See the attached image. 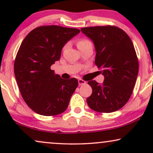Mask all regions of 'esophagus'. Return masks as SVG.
<instances>
[{
  "instance_id": "esophagus-1",
  "label": "esophagus",
  "mask_w": 153,
  "mask_h": 153,
  "mask_svg": "<svg viewBox=\"0 0 153 153\" xmlns=\"http://www.w3.org/2000/svg\"><path fill=\"white\" fill-rule=\"evenodd\" d=\"M86 83V81L83 80L82 79H79L78 80V84L79 85H85Z\"/></svg>"
}]
</instances>
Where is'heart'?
<instances>
[{
  "label": "heart",
  "instance_id": "1",
  "mask_svg": "<svg viewBox=\"0 0 153 153\" xmlns=\"http://www.w3.org/2000/svg\"><path fill=\"white\" fill-rule=\"evenodd\" d=\"M89 42H89L88 40L85 39H80L78 42V44H77V45H78V47H80L82 46V45H86V44L89 43Z\"/></svg>",
  "mask_w": 153,
  "mask_h": 153
}]
</instances>
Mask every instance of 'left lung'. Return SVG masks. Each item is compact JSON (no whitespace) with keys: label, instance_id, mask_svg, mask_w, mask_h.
<instances>
[{"label":"left lung","instance_id":"1","mask_svg":"<svg viewBox=\"0 0 153 153\" xmlns=\"http://www.w3.org/2000/svg\"><path fill=\"white\" fill-rule=\"evenodd\" d=\"M81 31L94 42L95 64L104 76L102 84L88 82L93 90L88 105L100 113L116 111L129 101L137 78L139 62L132 42L114 26L85 27Z\"/></svg>","mask_w":153,"mask_h":153}]
</instances>
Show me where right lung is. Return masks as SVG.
<instances>
[{
	"label": "right lung",
	"mask_w": 153,
	"mask_h": 153,
	"mask_svg": "<svg viewBox=\"0 0 153 153\" xmlns=\"http://www.w3.org/2000/svg\"><path fill=\"white\" fill-rule=\"evenodd\" d=\"M78 33L73 28L39 26L21 44L14 62L15 77L23 99L39 114L57 115L68 108L78 80L61 78L50 68L60 58L64 45Z\"/></svg>",
	"instance_id": "1"
}]
</instances>
